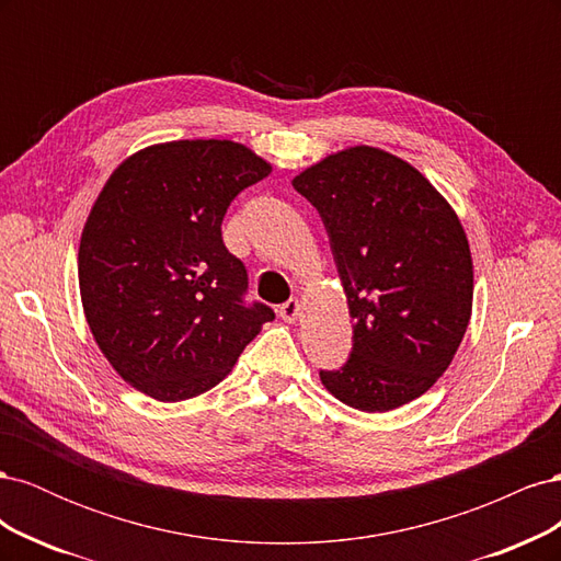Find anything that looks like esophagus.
Here are the masks:
<instances>
[{"mask_svg": "<svg viewBox=\"0 0 561 561\" xmlns=\"http://www.w3.org/2000/svg\"><path fill=\"white\" fill-rule=\"evenodd\" d=\"M278 313L285 322H297V318L301 316V304L297 299H287Z\"/></svg>", "mask_w": 561, "mask_h": 561, "instance_id": "1", "label": "esophagus"}]
</instances>
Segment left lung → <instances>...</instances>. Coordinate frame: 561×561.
Instances as JSON below:
<instances>
[{"mask_svg":"<svg viewBox=\"0 0 561 561\" xmlns=\"http://www.w3.org/2000/svg\"><path fill=\"white\" fill-rule=\"evenodd\" d=\"M325 222L353 318V351L320 371L353 410L390 412L445 375L472 316V257L461 219L412 163L355 145L295 175Z\"/></svg>","mask_w":561,"mask_h":561,"instance_id":"1","label":"left lung"}]
</instances>
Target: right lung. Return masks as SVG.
Returning a JSON list of instances; mask_svg holds the SVG:
<instances>
[{
	"label": "right lung",
	"mask_w": 561,
	"mask_h": 561,
	"mask_svg": "<svg viewBox=\"0 0 561 561\" xmlns=\"http://www.w3.org/2000/svg\"><path fill=\"white\" fill-rule=\"evenodd\" d=\"M271 163L233 140L157 142L118 163L79 241V293L114 371L159 402L206 393L274 320L245 307L248 274L222 243L229 203Z\"/></svg>",
	"instance_id": "add662e5"
}]
</instances>
